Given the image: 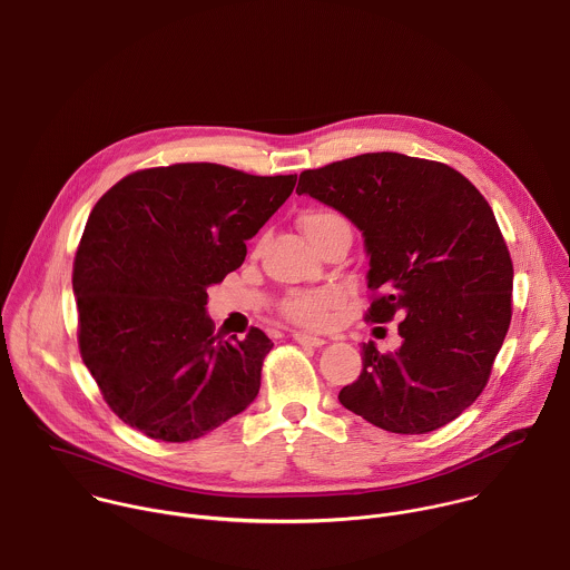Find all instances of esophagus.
Here are the masks:
<instances>
[{
	"instance_id": "1",
	"label": "esophagus",
	"mask_w": 570,
	"mask_h": 570,
	"mask_svg": "<svg viewBox=\"0 0 570 570\" xmlns=\"http://www.w3.org/2000/svg\"><path fill=\"white\" fill-rule=\"evenodd\" d=\"M292 338H294L296 343H301V345H309V347H321V345H325V338H321V336H312V334H303V332H294V334H292Z\"/></svg>"
}]
</instances>
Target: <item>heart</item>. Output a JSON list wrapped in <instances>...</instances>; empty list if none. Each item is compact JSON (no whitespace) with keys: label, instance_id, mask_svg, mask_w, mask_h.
Masks as SVG:
<instances>
[{"label":"heart","instance_id":"b5f03b06","mask_svg":"<svg viewBox=\"0 0 570 570\" xmlns=\"http://www.w3.org/2000/svg\"><path fill=\"white\" fill-rule=\"evenodd\" d=\"M298 225L314 247L332 232L350 229L347 220L334 209H307L301 214ZM336 303L338 296L332 289H294L278 303V314L294 325L321 330L330 323Z\"/></svg>","mask_w":570,"mask_h":570}]
</instances>
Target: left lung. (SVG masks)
<instances>
[{
    "instance_id": "left-lung-1",
    "label": "left lung",
    "mask_w": 570,
    "mask_h": 570,
    "mask_svg": "<svg viewBox=\"0 0 570 570\" xmlns=\"http://www.w3.org/2000/svg\"><path fill=\"white\" fill-rule=\"evenodd\" d=\"M296 194L363 232L365 321L401 318V347L365 343L338 401L396 434L454 421L483 392L512 316V261L485 198L443 163L390 151L307 169Z\"/></svg>"
}]
</instances>
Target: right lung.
<instances>
[{
  "label": "right lung",
  "mask_w": 570,
  "mask_h": 570,
  "mask_svg": "<svg viewBox=\"0 0 570 570\" xmlns=\"http://www.w3.org/2000/svg\"><path fill=\"white\" fill-rule=\"evenodd\" d=\"M294 185L296 176L183 163L134 171L96 203L73 261L78 343L134 430L191 441L256 399L274 343L258 327L216 334L207 287L243 265L245 243Z\"/></svg>",
  "instance_id": "obj_1"
}]
</instances>
